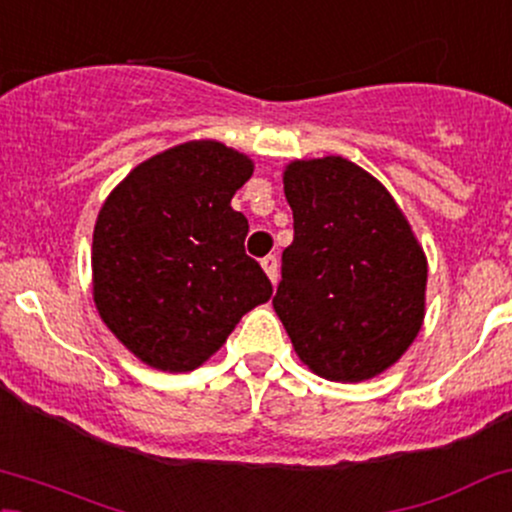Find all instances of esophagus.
I'll use <instances>...</instances> for the list:
<instances>
[{"label": "esophagus", "instance_id": "1", "mask_svg": "<svg viewBox=\"0 0 512 512\" xmlns=\"http://www.w3.org/2000/svg\"><path fill=\"white\" fill-rule=\"evenodd\" d=\"M262 269H265V272H267L269 282L277 284V277H279V260H277V255L262 257Z\"/></svg>", "mask_w": 512, "mask_h": 512}]
</instances>
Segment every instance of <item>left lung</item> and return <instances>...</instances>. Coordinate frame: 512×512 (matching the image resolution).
<instances>
[{"label": "left lung", "mask_w": 512, "mask_h": 512, "mask_svg": "<svg viewBox=\"0 0 512 512\" xmlns=\"http://www.w3.org/2000/svg\"><path fill=\"white\" fill-rule=\"evenodd\" d=\"M294 243L272 299L311 372L355 384L401 359L425 318L428 260L384 184L340 155L284 170Z\"/></svg>", "instance_id": "obj_1"}]
</instances>
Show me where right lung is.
Here are the masks:
<instances>
[{
    "mask_svg": "<svg viewBox=\"0 0 512 512\" xmlns=\"http://www.w3.org/2000/svg\"><path fill=\"white\" fill-rule=\"evenodd\" d=\"M252 160L189 140L140 162L101 206L92 243L94 303L140 362L192 372L272 296L245 255L247 218L230 199Z\"/></svg>",
    "mask_w": 512,
    "mask_h": 512,
    "instance_id": "obj_1",
    "label": "right lung"
}]
</instances>
